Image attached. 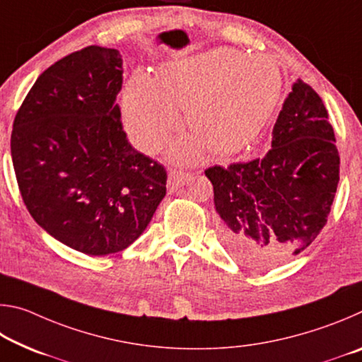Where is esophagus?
I'll return each mask as SVG.
<instances>
[{"mask_svg":"<svg viewBox=\"0 0 362 362\" xmlns=\"http://www.w3.org/2000/svg\"><path fill=\"white\" fill-rule=\"evenodd\" d=\"M189 179H192V174L189 173H185L182 169H170L168 175V189L173 193L177 188L185 185Z\"/></svg>","mask_w":362,"mask_h":362,"instance_id":"34e87169","label":"esophagus"}]
</instances>
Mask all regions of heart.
Segmentation results:
<instances>
[{"label": "heart", "mask_w": 362, "mask_h": 362, "mask_svg": "<svg viewBox=\"0 0 362 362\" xmlns=\"http://www.w3.org/2000/svg\"><path fill=\"white\" fill-rule=\"evenodd\" d=\"M278 66L263 56L214 49L164 65L156 78L136 71L122 97L124 126L139 150L153 153L180 126L196 137L174 145V158L193 161L206 145L228 155L252 142L276 105Z\"/></svg>", "instance_id": "1"}]
</instances>
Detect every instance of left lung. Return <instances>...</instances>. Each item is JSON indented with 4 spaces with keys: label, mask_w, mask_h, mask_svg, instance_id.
Returning <instances> with one entry per match:
<instances>
[{
    "label": "left lung",
    "mask_w": 362,
    "mask_h": 362,
    "mask_svg": "<svg viewBox=\"0 0 362 362\" xmlns=\"http://www.w3.org/2000/svg\"><path fill=\"white\" fill-rule=\"evenodd\" d=\"M316 90L293 84L265 158L204 170L223 246L252 268L279 265L310 246L326 225L340 156Z\"/></svg>",
    "instance_id": "obj_1"
}]
</instances>
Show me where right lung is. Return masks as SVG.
<instances>
[{
  "label": "right lung",
  "mask_w": 362,
  "mask_h": 362,
  "mask_svg": "<svg viewBox=\"0 0 362 362\" xmlns=\"http://www.w3.org/2000/svg\"><path fill=\"white\" fill-rule=\"evenodd\" d=\"M121 86L118 49L88 46L41 73L12 124V164L30 216L88 255L131 246L166 194L163 164L127 142Z\"/></svg>",
  "instance_id": "obj_1"
}]
</instances>
